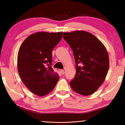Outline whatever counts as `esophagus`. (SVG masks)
<instances>
[{
    "instance_id": "1",
    "label": "esophagus",
    "mask_w": 125,
    "mask_h": 125,
    "mask_svg": "<svg viewBox=\"0 0 125 125\" xmlns=\"http://www.w3.org/2000/svg\"><path fill=\"white\" fill-rule=\"evenodd\" d=\"M60 72L61 74H64V70H62V69H61L60 70Z\"/></svg>"
}]
</instances>
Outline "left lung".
Listing matches in <instances>:
<instances>
[{
  "label": "left lung",
  "mask_w": 125,
  "mask_h": 125,
  "mask_svg": "<svg viewBox=\"0 0 125 125\" xmlns=\"http://www.w3.org/2000/svg\"><path fill=\"white\" fill-rule=\"evenodd\" d=\"M63 37L72 50L76 74L69 82L71 87L82 95L88 96L98 90L109 68L108 53L94 35L85 31L63 32Z\"/></svg>",
  "instance_id": "left-lung-1"
}]
</instances>
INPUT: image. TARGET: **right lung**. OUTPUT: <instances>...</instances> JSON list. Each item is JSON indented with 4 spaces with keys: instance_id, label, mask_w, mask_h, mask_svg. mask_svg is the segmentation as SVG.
I'll list each match as a JSON object with an SVG mask.
<instances>
[{
    "instance_id": "obj_1",
    "label": "right lung",
    "mask_w": 125,
    "mask_h": 125,
    "mask_svg": "<svg viewBox=\"0 0 125 125\" xmlns=\"http://www.w3.org/2000/svg\"><path fill=\"white\" fill-rule=\"evenodd\" d=\"M63 32H37L29 36L20 46L18 71L27 88L39 96L49 94L60 78L51 67L52 50L62 38Z\"/></svg>"
}]
</instances>
